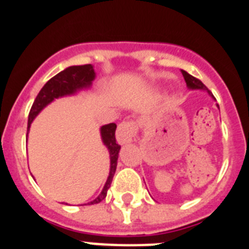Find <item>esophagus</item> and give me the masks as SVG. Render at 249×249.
Returning a JSON list of instances; mask_svg holds the SVG:
<instances>
[{"label": "esophagus", "mask_w": 249, "mask_h": 249, "mask_svg": "<svg viewBox=\"0 0 249 249\" xmlns=\"http://www.w3.org/2000/svg\"><path fill=\"white\" fill-rule=\"evenodd\" d=\"M137 124L135 121H123L118 124L117 140L120 143H127L137 135Z\"/></svg>", "instance_id": "obj_1"}]
</instances>
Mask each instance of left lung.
<instances>
[{
	"mask_svg": "<svg viewBox=\"0 0 249 249\" xmlns=\"http://www.w3.org/2000/svg\"><path fill=\"white\" fill-rule=\"evenodd\" d=\"M182 74H183V77H184V81H186L187 87H188L190 89H206L208 93H211V92L208 91V89H207L206 86H204L203 83L198 80V78H196V77L191 76V74L187 73L186 71H182Z\"/></svg>",
	"mask_w": 249,
	"mask_h": 249,
	"instance_id": "obj_1",
	"label": "left lung"
}]
</instances>
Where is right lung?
Instances as JSON below:
<instances>
[{"label":"right lung","mask_w":249,"mask_h":249,"mask_svg":"<svg viewBox=\"0 0 249 249\" xmlns=\"http://www.w3.org/2000/svg\"><path fill=\"white\" fill-rule=\"evenodd\" d=\"M94 77H96V73H94L92 65L71 66V67H67L62 72H59L56 76L52 77L38 92L34 105L31 107L30 114H28L27 131L30 129L31 123L35 120V117L45 108L48 103L52 102L54 98L70 96V94H74L80 89H89L92 85ZM116 128H117L116 123H108V124L101 127V137H102L103 144L108 148L111 167H109V176L107 178L105 187H103L102 192L100 193L97 198L89 202V204L100 203L102 199H105L106 196H107V191L112 183V179H113L114 172L117 168L118 152L121 148L120 144L116 142V136H114Z\"/></svg>","instance_id":"add662e5"}]
</instances>
